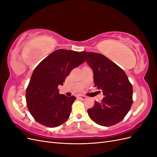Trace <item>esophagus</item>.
Wrapping results in <instances>:
<instances>
[{"label":"esophagus","instance_id":"1","mask_svg":"<svg viewBox=\"0 0 157 157\" xmlns=\"http://www.w3.org/2000/svg\"><path fill=\"white\" fill-rule=\"evenodd\" d=\"M77 98H78L80 99H82V100H85V99H86V97L84 96H78Z\"/></svg>","mask_w":157,"mask_h":157}]
</instances>
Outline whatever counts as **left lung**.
Listing matches in <instances>:
<instances>
[{"label": "left lung", "instance_id": "left-lung-1", "mask_svg": "<svg viewBox=\"0 0 157 157\" xmlns=\"http://www.w3.org/2000/svg\"><path fill=\"white\" fill-rule=\"evenodd\" d=\"M94 71L95 87L104 98L88 109L90 118L103 126L115 125L124 119L132 105L133 88L123 69L101 54L80 52Z\"/></svg>", "mask_w": 157, "mask_h": 157}]
</instances>
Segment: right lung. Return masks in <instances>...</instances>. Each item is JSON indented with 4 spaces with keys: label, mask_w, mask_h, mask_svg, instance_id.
<instances>
[{
    "label": "right lung",
    "mask_w": 157,
    "mask_h": 157,
    "mask_svg": "<svg viewBox=\"0 0 157 157\" xmlns=\"http://www.w3.org/2000/svg\"><path fill=\"white\" fill-rule=\"evenodd\" d=\"M85 59L80 52L55 50L35 67L26 89L28 109L34 119L46 127L59 126L68 119L71 106L76 99L59 94L71 71Z\"/></svg>",
    "instance_id": "add662e5"
}]
</instances>
